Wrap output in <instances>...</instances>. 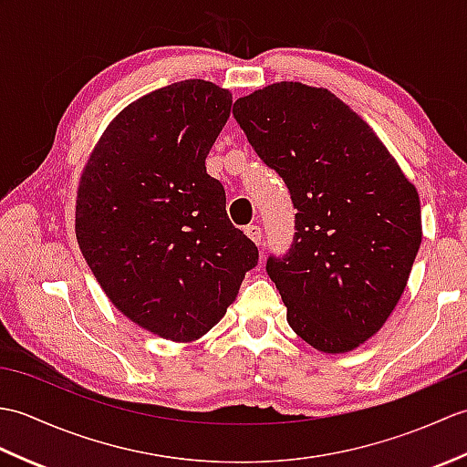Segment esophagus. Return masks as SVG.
<instances>
[{
  "label": "esophagus",
  "instance_id": "esophagus-1",
  "mask_svg": "<svg viewBox=\"0 0 467 467\" xmlns=\"http://www.w3.org/2000/svg\"><path fill=\"white\" fill-rule=\"evenodd\" d=\"M244 233H246V236H249V239H251L254 244H261V236H263L261 226H256V224H249V226L244 228Z\"/></svg>",
  "mask_w": 467,
  "mask_h": 467
}]
</instances>
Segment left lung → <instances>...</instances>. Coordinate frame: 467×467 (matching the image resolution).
Instances as JSON below:
<instances>
[{"label":"left lung","mask_w":467,"mask_h":467,"mask_svg":"<svg viewBox=\"0 0 467 467\" xmlns=\"http://www.w3.org/2000/svg\"><path fill=\"white\" fill-rule=\"evenodd\" d=\"M291 192L295 239L266 273L286 321L323 353H347L385 325L421 244L415 186L373 128L325 88L279 82L233 110Z\"/></svg>","instance_id":"obj_1"}]
</instances>
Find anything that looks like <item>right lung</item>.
I'll return each instance as SVG.
<instances>
[{
	"instance_id": "1",
	"label": "right lung",
	"mask_w": 467,
	"mask_h": 467,
	"mask_svg": "<svg viewBox=\"0 0 467 467\" xmlns=\"http://www.w3.org/2000/svg\"><path fill=\"white\" fill-rule=\"evenodd\" d=\"M231 106V92L204 80L138 98L108 124L78 186L76 239L96 281L168 341L211 331L259 261L204 166Z\"/></svg>"
}]
</instances>
